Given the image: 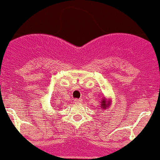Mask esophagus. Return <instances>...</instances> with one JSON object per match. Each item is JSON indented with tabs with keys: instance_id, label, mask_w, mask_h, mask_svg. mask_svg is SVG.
I'll use <instances>...</instances> for the list:
<instances>
[{
	"instance_id": "esophagus-1",
	"label": "esophagus",
	"mask_w": 160,
	"mask_h": 160,
	"mask_svg": "<svg viewBox=\"0 0 160 160\" xmlns=\"http://www.w3.org/2000/svg\"><path fill=\"white\" fill-rule=\"evenodd\" d=\"M81 102H82V100H81L80 98H76V99L73 100V103H74V104H80Z\"/></svg>"
}]
</instances>
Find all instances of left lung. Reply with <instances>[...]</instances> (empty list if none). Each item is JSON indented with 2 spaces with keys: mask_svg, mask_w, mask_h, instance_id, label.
Listing matches in <instances>:
<instances>
[{
  "mask_svg": "<svg viewBox=\"0 0 160 160\" xmlns=\"http://www.w3.org/2000/svg\"><path fill=\"white\" fill-rule=\"evenodd\" d=\"M110 104H111V101L107 100L105 98H104L102 101H101V108L102 109H104V110H106L109 106H110Z\"/></svg>",
  "mask_w": 160,
  "mask_h": 160,
  "instance_id": "obj_1",
  "label": "left lung"
}]
</instances>
